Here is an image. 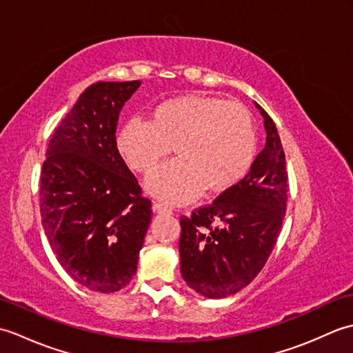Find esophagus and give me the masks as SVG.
I'll use <instances>...</instances> for the list:
<instances>
[{
	"mask_svg": "<svg viewBox=\"0 0 353 353\" xmlns=\"http://www.w3.org/2000/svg\"><path fill=\"white\" fill-rule=\"evenodd\" d=\"M152 209H153V212H157V214H170L171 212L170 209L167 206H163L162 203H153Z\"/></svg>",
	"mask_w": 353,
	"mask_h": 353,
	"instance_id": "1",
	"label": "esophagus"
}]
</instances>
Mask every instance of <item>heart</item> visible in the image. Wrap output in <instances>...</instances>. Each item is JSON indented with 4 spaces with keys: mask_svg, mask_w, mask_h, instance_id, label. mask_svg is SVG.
Listing matches in <instances>:
<instances>
[{
    "mask_svg": "<svg viewBox=\"0 0 353 353\" xmlns=\"http://www.w3.org/2000/svg\"><path fill=\"white\" fill-rule=\"evenodd\" d=\"M117 144L138 172L152 170L174 145L179 157L157 167L145 179V190L176 206L199 199L206 188L221 192L241 181L256 154V133L241 104L190 94L156 106L152 123L129 119Z\"/></svg>",
    "mask_w": 353,
    "mask_h": 353,
    "instance_id": "b5f03b06",
    "label": "heart"
}]
</instances>
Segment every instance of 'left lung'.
Wrapping results in <instances>:
<instances>
[{"instance_id": "left-lung-1", "label": "left lung", "mask_w": 353, "mask_h": 353, "mask_svg": "<svg viewBox=\"0 0 353 353\" xmlns=\"http://www.w3.org/2000/svg\"><path fill=\"white\" fill-rule=\"evenodd\" d=\"M253 103L264 118L265 147L243 181L211 206L181 219L182 277L208 299L235 294L259 274L287 211L288 174L279 133L267 112Z\"/></svg>"}]
</instances>
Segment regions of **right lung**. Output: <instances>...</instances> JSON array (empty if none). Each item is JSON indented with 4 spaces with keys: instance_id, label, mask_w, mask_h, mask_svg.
<instances>
[{
    "instance_id": "1",
    "label": "right lung",
    "mask_w": 353,
    "mask_h": 353,
    "mask_svg": "<svg viewBox=\"0 0 353 353\" xmlns=\"http://www.w3.org/2000/svg\"><path fill=\"white\" fill-rule=\"evenodd\" d=\"M141 81H97L57 125L41 172V216L59 264L83 287L114 292L137 273L152 201L117 147V125Z\"/></svg>"
}]
</instances>
